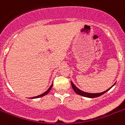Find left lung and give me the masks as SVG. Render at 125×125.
I'll return each mask as SVG.
<instances>
[{
  "label": "left lung",
  "mask_w": 125,
  "mask_h": 125,
  "mask_svg": "<svg viewBox=\"0 0 125 125\" xmlns=\"http://www.w3.org/2000/svg\"><path fill=\"white\" fill-rule=\"evenodd\" d=\"M71 84H72V88L73 89V90H74V92L75 93H77V94L80 95H82V96H84V97H89V98H95V97H99L101 96V95H102L103 94H104V93H106V92H107L108 90H109V89H110L113 86H114V84L110 88H109V89H108L107 90L104 91V92H101V93H97V94H90V93H86V92H83V91L80 90L79 89H78L73 84V83L71 81Z\"/></svg>",
  "instance_id": "left-lung-1"
}]
</instances>
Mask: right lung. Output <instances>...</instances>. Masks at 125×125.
I'll return each mask as SVG.
<instances>
[{
    "mask_svg": "<svg viewBox=\"0 0 125 125\" xmlns=\"http://www.w3.org/2000/svg\"><path fill=\"white\" fill-rule=\"evenodd\" d=\"M52 86H53V84H52V85L50 86V87L49 88V89L48 90H47L46 92H44V93H43V94H42L39 95H38V96L34 97H33V98H39V97H42V96H44V95H46L47 94H48V93L49 92H50V91L51 88H52Z\"/></svg>",
    "mask_w": 125,
    "mask_h": 125,
    "instance_id": "right-lung-1",
    "label": "right lung"
}]
</instances>
